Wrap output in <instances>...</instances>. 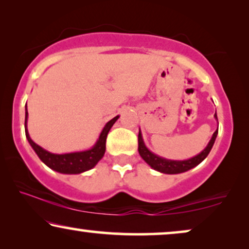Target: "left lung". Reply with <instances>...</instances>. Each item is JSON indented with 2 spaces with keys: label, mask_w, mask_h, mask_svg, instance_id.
<instances>
[{
  "label": "left lung",
  "mask_w": 249,
  "mask_h": 249,
  "mask_svg": "<svg viewBox=\"0 0 249 249\" xmlns=\"http://www.w3.org/2000/svg\"><path fill=\"white\" fill-rule=\"evenodd\" d=\"M215 120L218 121V117H216V113L214 114ZM216 135H218V129L213 133L211 140L208 143V145L205 146V149L203 150L202 152H199L197 156L193 157V158L186 159V160H170L162 158V157L157 156L156 153L150 151V150L146 148L144 144V141H143L141 129L139 131V153L141 156V158L145 161L146 163L149 164L150 167L153 168V169L159 171V173L162 174H169V175H175V174H181L185 173V171L192 169L202 162L208 155L211 151L213 144H214Z\"/></svg>",
  "instance_id": "obj_1"
}]
</instances>
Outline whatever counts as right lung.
<instances>
[{"mask_svg": "<svg viewBox=\"0 0 249 249\" xmlns=\"http://www.w3.org/2000/svg\"><path fill=\"white\" fill-rule=\"evenodd\" d=\"M120 116L114 117L108 123L104 126L103 131H101L99 138H98L97 142L91 149L85 150V151H78V152H70V153H52L47 150H45L36 144L33 140H31L29 133H28L27 128V122H28V110L26 106V118H24V131H26V138L36 152V155L39 157V159L57 173L61 174H68V175H76L85 173L87 170L92 169L96 164L99 162V160L103 158L106 151V139L108 135V132L110 131L111 126L115 124Z\"/></svg>", "mask_w": 249, "mask_h": 249, "instance_id": "add662e5", "label": "right lung"}]
</instances>
